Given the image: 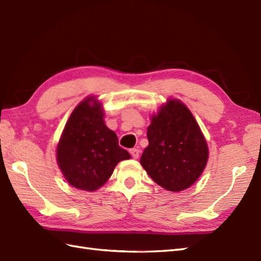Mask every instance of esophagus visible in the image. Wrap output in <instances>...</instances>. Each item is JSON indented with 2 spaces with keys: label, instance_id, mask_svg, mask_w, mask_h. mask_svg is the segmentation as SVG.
<instances>
[{
  "label": "esophagus",
  "instance_id": "esophagus-1",
  "mask_svg": "<svg viewBox=\"0 0 261 261\" xmlns=\"http://www.w3.org/2000/svg\"><path fill=\"white\" fill-rule=\"evenodd\" d=\"M130 153H131V155L133 156V158L138 159L139 158V154H140V151H139L138 149H131L130 150Z\"/></svg>",
  "mask_w": 261,
  "mask_h": 261
}]
</instances>
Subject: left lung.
I'll return each mask as SVG.
<instances>
[{"label": "left lung", "mask_w": 261, "mask_h": 261, "mask_svg": "<svg viewBox=\"0 0 261 261\" xmlns=\"http://www.w3.org/2000/svg\"><path fill=\"white\" fill-rule=\"evenodd\" d=\"M140 163L155 184L178 192L196 182L208 161L207 141L182 102L169 99L151 118Z\"/></svg>", "instance_id": "left-lung-1"}]
</instances>
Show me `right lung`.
<instances>
[{
  "instance_id": "right-lung-1",
  "label": "right lung",
  "mask_w": 261,
  "mask_h": 261,
  "mask_svg": "<svg viewBox=\"0 0 261 261\" xmlns=\"http://www.w3.org/2000/svg\"><path fill=\"white\" fill-rule=\"evenodd\" d=\"M103 116L101 103L89 96L71 113L58 143V165L66 181L77 189H99L120 161L130 159Z\"/></svg>"
}]
</instances>
